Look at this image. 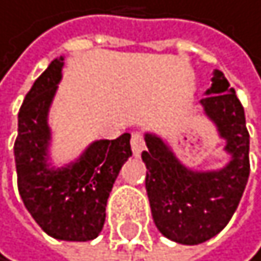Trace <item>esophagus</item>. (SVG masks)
Masks as SVG:
<instances>
[{
    "label": "esophagus",
    "mask_w": 261,
    "mask_h": 261,
    "mask_svg": "<svg viewBox=\"0 0 261 261\" xmlns=\"http://www.w3.org/2000/svg\"><path fill=\"white\" fill-rule=\"evenodd\" d=\"M132 149L135 156H140L141 151L144 149V136L138 132L132 135Z\"/></svg>",
    "instance_id": "esophagus-1"
}]
</instances>
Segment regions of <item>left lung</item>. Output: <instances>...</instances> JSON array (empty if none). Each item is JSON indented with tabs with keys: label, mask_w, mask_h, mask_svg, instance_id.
<instances>
[{
	"label": "left lung",
	"mask_w": 261,
	"mask_h": 261,
	"mask_svg": "<svg viewBox=\"0 0 261 261\" xmlns=\"http://www.w3.org/2000/svg\"><path fill=\"white\" fill-rule=\"evenodd\" d=\"M216 121L230 163L216 172L184 168L158 136L146 135V192L153 220L164 237L184 245L212 239L232 219L250 174V135L240 100L222 72H216L207 97L200 100Z\"/></svg>",
	"instance_id": "8db88e82"
}]
</instances>
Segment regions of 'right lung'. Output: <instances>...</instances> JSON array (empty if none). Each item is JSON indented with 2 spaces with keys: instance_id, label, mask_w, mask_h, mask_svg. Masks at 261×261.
Wrapping results in <instances>:
<instances>
[{
  "instance_id": "obj_1",
  "label": "right lung",
  "mask_w": 261,
  "mask_h": 261,
  "mask_svg": "<svg viewBox=\"0 0 261 261\" xmlns=\"http://www.w3.org/2000/svg\"><path fill=\"white\" fill-rule=\"evenodd\" d=\"M64 57L54 59L34 82L17 113L14 158L17 189L24 205L50 237L69 242L93 240L105 224L113 182L129 156V135L100 140L70 168L49 171L47 112L61 80Z\"/></svg>"
}]
</instances>
